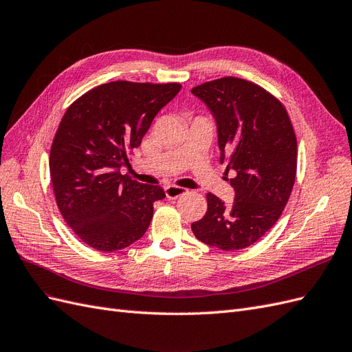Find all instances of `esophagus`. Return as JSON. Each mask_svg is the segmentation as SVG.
Returning <instances> with one entry per match:
<instances>
[{
    "mask_svg": "<svg viewBox=\"0 0 352 352\" xmlns=\"http://www.w3.org/2000/svg\"><path fill=\"white\" fill-rule=\"evenodd\" d=\"M186 193H187V190L183 187H178V186H166L165 187V195L168 199H177Z\"/></svg>",
    "mask_w": 352,
    "mask_h": 352,
    "instance_id": "obj_1",
    "label": "esophagus"
}]
</instances>
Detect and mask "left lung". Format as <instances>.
<instances>
[{
    "label": "left lung",
    "mask_w": 352,
    "mask_h": 352,
    "mask_svg": "<svg viewBox=\"0 0 352 352\" xmlns=\"http://www.w3.org/2000/svg\"><path fill=\"white\" fill-rule=\"evenodd\" d=\"M217 120L219 160L234 202L206 195L208 210L192 224L197 240L223 250L254 245L282 215L296 177L298 144L285 106L263 87L226 76L192 88Z\"/></svg>",
    "instance_id": "1"
}]
</instances>
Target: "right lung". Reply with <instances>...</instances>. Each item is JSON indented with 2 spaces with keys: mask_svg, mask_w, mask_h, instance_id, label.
Instances as JSON below:
<instances>
[{
  "mask_svg": "<svg viewBox=\"0 0 352 352\" xmlns=\"http://www.w3.org/2000/svg\"><path fill=\"white\" fill-rule=\"evenodd\" d=\"M179 89L177 82L113 81L67 107L50 150V175L60 214L88 246L113 252L146 233L165 192L119 168Z\"/></svg>",
  "mask_w": 352,
  "mask_h": 352,
  "instance_id": "1",
  "label": "right lung"
}]
</instances>
